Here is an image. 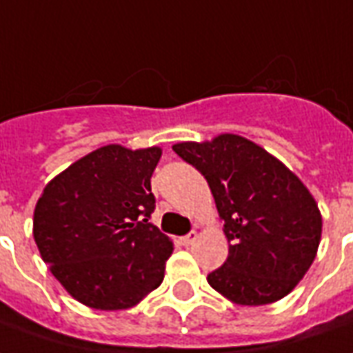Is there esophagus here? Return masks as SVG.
I'll list each match as a JSON object with an SVG mask.
<instances>
[{
  "mask_svg": "<svg viewBox=\"0 0 353 353\" xmlns=\"http://www.w3.org/2000/svg\"><path fill=\"white\" fill-rule=\"evenodd\" d=\"M196 239H199V233H196V231H191L189 235L181 236V245H183V246H191L194 243V241H196Z\"/></svg>",
  "mask_w": 353,
  "mask_h": 353,
  "instance_id": "34e87169",
  "label": "esophagus"
}]
</instances>
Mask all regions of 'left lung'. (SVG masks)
<instances>
[{"label":"left lung","mask_w":353,"mask_h":353,"mask_svg":"<svg viewBox=\"0 0 353 353\" xmlns=\"http://www.w3.org/2000/svg\"><path fill=\"white\" fill-rule=\"evenodd\" d=\"M174 151L206 177L229 254L210 287L239 305L285 298L312 268L323 218L300 177L263 147L236 134L181 141Z\"/></svg>","instance_id":"8db88e82"}]
</instances>
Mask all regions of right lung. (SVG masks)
<instances>
[{"label":"right lung","mask_w":353,"mask_h":353,"mask_svg":"<svg viewBox=\"0 0 353 353\" xmlns=\"http://www.w3.org/2000/svg\"><path fill=\"white\" fill-rule=\"evenodd\" d=\"M160 157L157 145H105L57 174L39 194L34 241L53 277L80 304L128 310L164 279L174 243L149 223Z\"/></svg>","instance_id":"add662e5"}]
</instances>
